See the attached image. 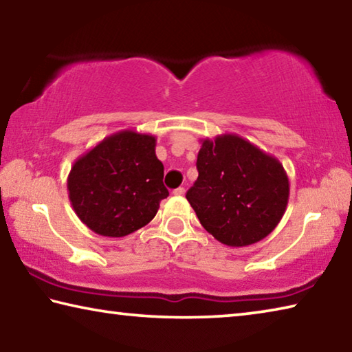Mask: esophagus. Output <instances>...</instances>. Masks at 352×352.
<instances>
[{"mask_svg": "<svg viewBox=\"0 0 352 352\" xmlns=\"http://www.w3.org/2000/svg\"><path fill=\"white\" fill-rule=\"evenodd\" d=\"M184 192H186V190H184V188H182V186L172 190V194H174V195H184Z\"/></svg>", "mask_w": 352, "mask_h": 352, "instance_id": "34e87169", "label": "esophagus"}]
</instances>
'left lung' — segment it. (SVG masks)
<instances>
[{
    "mask_svg": "<svg viewBox=\"0 0 352 352\" xmlns=\"http://www.w3.org/2000/svg\"><path fill=\"white\" fill-rule=\"evenodd\" d=\"M199 178L186 199L214 239L247 247L269 236L289 201V177L273 155L234 133L201 140Z\"/></svg>",
    "mask_w": 352,
    "mask_h": 352,
    "instance_id": "1",
    "label": "left lung"
}]
</instances>
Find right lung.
Instances as JSON below:
<instances>
[{"mask_svg": "<svg viewBox=\"0 0 352 352\" xmlns=\"http://www.w3.org/2000/svg\"><path fill=\"white\" fill-rule=\"evenodd\" d=\"M157 138L127 129L107 136L71 166L67 188L73 210L99 236L124 237L155 217L164 188Z\"/></svg>", "mask_w": 352, "mask_h": 352, "instance_id": "1", "label": "right lung"}]
</instances>
